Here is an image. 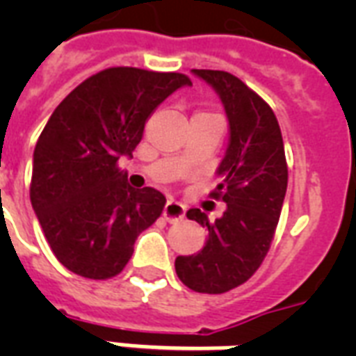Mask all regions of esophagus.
I'll use <instances>...</instances> for the list:
<instances>
[{"mask_svg": "<svg viewBox=\"0 0 356 356\" xmlns=\"http://www.w3.org/2000/svg\"><path fill=\"white\" fill-rule=\"evenodd\" d=\"M184 212H186L184 205H181L179 201L170 200L166 203V207H164V211H162V216H164V220H166V222L175 223V222H179V220H183Z\"/></svg>", "mask_w": 356, "mask_h": 356, "instance_id": "esophagus-1", "label": "esophagus"}]
</instances>
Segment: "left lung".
I'll return each instance as SVG.
<instances>
[{"label": "left lung", "instance_id": "8db88e82", "mask_svg": "<svg viewBox=\"0 0 356 356\" xmlns=\"http://www.w3.org/2000/svg\"><path fill=\"white\" fill-rule=\"evenodd\" d=\"M222 97L231 140L218 168L220 184L211 197L227 203L222 218L209 220L200 209L186 212L209 231L195 254L177 257L183 284L200 293H223L259 270L270 251L282 201L288 166L279 122L271 107L243 81L222 70H192Z\"/></svg>", "mask_w": 356, "mask_h": 356}]
</instances>
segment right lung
Segmentation results:
<instances>
[{
	"label": "right lung",
	"mask_w": 356,
	"mask_h": 356,
	"mask_svg": "<svg viewBox=\"0 0 356 356\" xmlns=\"http://www.w3.org/2000/svg\"><path fill=\"white\" fill-rule=\"evenodd\" d=\"M192 81L177 72L116 66L75 86L36 142L31 203L53 254L77 275L105 281L131 259L134 240L166 197L136 190L118 161L133 156L151 113Z\"/></svg>",
	"instance_id": "obj_1"
}]
</instances>
